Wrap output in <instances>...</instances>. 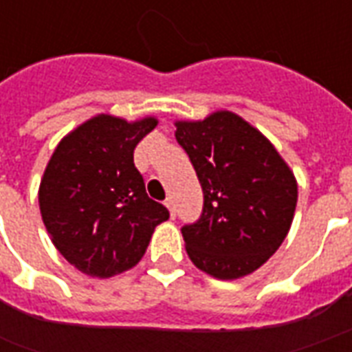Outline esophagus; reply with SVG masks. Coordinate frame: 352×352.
Masks as SVG:
<instances>
[{"mask_svg": "<svg viewBox=\"0 0 352 352\" xmlns=\"http://www.w3.org/2000/svg\"><path fill=\"white\" fill-rule=\"evenodd\" d=\"M166 206H168L169 213H171V219H175V214H177L175 199H173V198H168V199H166Z\"/></svg>", "mask_w": 352, "mask_h": 352, "instance_id": "1", "label": "esophagus"}]
</instances>
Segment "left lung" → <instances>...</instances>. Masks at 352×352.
<instances>
[{
  "label": "left lung",
  "mask_w": 352,
  "mask_h": 352,
  "mask_svg": "<svg viewBox=\"0 0 352 352\" xmlns=\"http://www.w3.org/2000/svg\"><path fill=\"white\" fill-rule=\"evenodd\" d=\"M175 138L204 190L199 219L181 228L190 260L217 279L258 270L292 224V171L258 130L228 111L177 122Z\"/></svg>",
  "instance_id": "left-lung-1"
}]
</instances>
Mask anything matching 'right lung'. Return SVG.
Instances as JSON below:
<instances>
[{
    "instance_id": "1",
    "label": "right lung",
    "mask_w": 352,
    "mask_h": 352,
    "mask_svg": "<svg viewBox=\"0 0 352 352\" xmlns=\"http://www.w3.org/2000/svg\"><path fill=\"white\" fill-rule=\"evenodd\" d=\"M154 126V118L96 116L56 146L45 169L43 222L62 256L87 275L107 279L133 267L169 219L133 164V148Z\"/></svg>"
}]
</instances>
